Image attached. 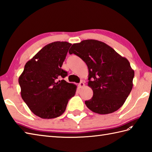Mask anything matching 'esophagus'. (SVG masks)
Segmentation results:
<instances>
[{
    "label": "esophagus",
    "mask_w": 152,
    "mask_h": 152,
    "mask_svg": "<svg viewBox=\"0 0 152 152\" xmlns=\"http://www.w3.org/2000/svg\"><path fill=\"white\" fill-rule=\"evenodd\" d=\"M79 86H80V88H83V87L85 86V83L83 82H81L79 83Z\"/></svg>",
    "instance_id": "esophagus-1"
}]
</instances>
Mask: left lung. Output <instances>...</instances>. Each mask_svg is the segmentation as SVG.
Returning <instances> with one entry per match:
<instances>
[{
    "label": "left lung",
    "instance_id": "left-lung-1",
    "mask_svg": "<svg viewBox=\"0 0 152 152\" xmlns=\"http://www.w3.org/2000/svg\"><path fill=\"white\" fill-rule=\"evenodd\" d=\"M69 53L80 57L88 67V86L93 97L85 101L89 110L108 114L121 108L133 88L134 76L127 59L108 45L96 40L72 44Z\"/></svg>",
    "mask_w": 152,
    "mask_h": 152
}]
</instances>
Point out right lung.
Here are the masks:
<instances>
[{"label": "right lung", "mask_w": 152, "mask_h": 152, "mask_svg": "<svg viewBox=\"0 0 152 152\" xmlns=\"http://www.w3.org/2000/svg\"><path fill=\"white\" fill-rule=\"evenodd\" d=\"M71 45L59 41L47 44L27 61L19 77L23 100L34 114L42 119L62 115L76 93L75 84L58 80L67 76L61 66Z\"/></svg>", "instance_id": "add662e5"}]
</instances>
